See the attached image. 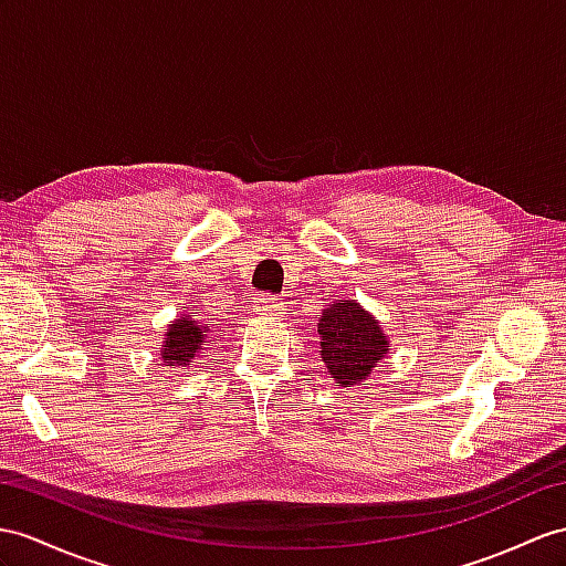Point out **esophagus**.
<instances>
[{
	"label": "esophagus",
	"instance_id": "esophagus-1",
	"mask_svg": "<svg viewBox=\"0 0 566 566\" xmlns=\"http://www.w3.org/2000/svg\"><path fill=\"white\" fill-rule=\"evenodd\" d=\"M281 310H283V302H281V297L264 295V297H259V300L254 302V312H256V314L279 316V314H281Z\"/></svg>",
	"mask_w": 566,
	"mask_h": 566
}]
</instances>
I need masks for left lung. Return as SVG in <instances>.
<instances>
[{
	"instance_id": "obj_1",
	"label": "left lung",
	"mask_w": 566,
	"mask_h": 566,
	"mask_svg": "<svg viewBox=\"0 0 566 566\" xmlns=\"http://www.w3.org/2000/svg\"><path fill=\"white\" fill-rule=\"evenodd\" d=\"M316 331L322 338V363L338 387H355L365 381L391 350L389 336L381 331L377 316L357 300L343 297L331 302L322 310Z\"/></svg>"
}]
</instances>
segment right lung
Listing matches in <instances>:
<instances>
[{
	"mask_svg": "<svg viewBox=\"0 0 566 566\" xmlns=\"http://www.w3.org/2000/svg\"><path fill=\"white\" fill-rule=\"evenodd\" d=\"M211 326L197 319V312L179 314L172 324L165 326V338L160 357L168 367L189 369V365L197 360V355L209 343Z\"/></svg>",
	"mask_w": 566,
	"mask_h": 566,
	"instance_id": "1",
	"label": "right lung"
}]
</instances>
